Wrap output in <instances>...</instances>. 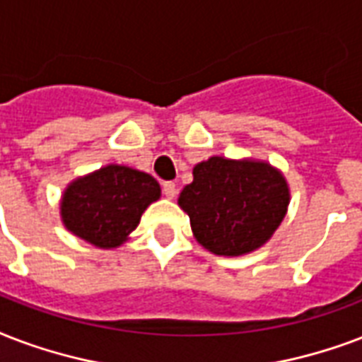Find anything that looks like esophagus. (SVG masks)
Here are the masks:
<instances>
[{
    "mask_svg": "<svg viewBox=\"0 0 362 362\" xmlns=\"http://www.w3.org/2000/svg\"><path fill=\"white\" fill-rule=\"evenodd\" d=\"M162 192H164L166 198H175V194H177V187H175V183H172V181H166V183L162 185Z\"/></svg>",
    "mask_w": 362,
    "mask_h": 362,
    "instance_id": "obj_1",
    "label": "esophagus"
}]
</instances>
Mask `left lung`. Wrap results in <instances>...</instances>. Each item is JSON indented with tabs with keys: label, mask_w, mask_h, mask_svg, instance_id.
<instances>
[{
	"label": "left lung",
	"mask_w": 362,
	"mask_h": 362,
	"mask_svg": "<svg viewBox=\"0 0 362 362\" xmlns=\"http://www.w3.org/2000/svg\"><path fill=\"white\" fill-rule=\"evenodd\" d=\"M291 190L270 162L209 156L192 170L179 207L202 247L221 257H242L264 245L287 215Z\"/></svg>",
	"instance_id": "1"
}]
</instances>
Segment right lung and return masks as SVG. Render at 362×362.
Instances as JSON below:
<instances>
[{"mask_svg":"<svg viewBox=\"0 0 362 362\" xmlns=\"http://www.w3.org/2000/svg\"><path fill=\"white\" fill-rule=\"evenodd\" d=\"M160 198L153 175L109 164L67 185L60 198L62 223L98 249H115L130 238L143 211Z\"/></svg>","mask_w":362,"mask_h":362,"instance_id":"right-lung-1","label":"right lung"}]
</instances>
